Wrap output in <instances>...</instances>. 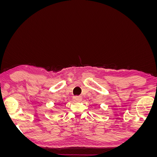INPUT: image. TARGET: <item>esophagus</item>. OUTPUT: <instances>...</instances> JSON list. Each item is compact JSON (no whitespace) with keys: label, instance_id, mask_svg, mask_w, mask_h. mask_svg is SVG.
Wrapping results in <instances>:
<instances>
[{"label":"esophagus","instance_id":"1","mask_svg":"<svg viewBox=\"0 0 157 157\" xmlns=\"http://www.w3.org/2000/svg\"><path fill=\"white\" fill-rule=\"evenodd\" d=\"M73 100L75 102H80V101H82V98L80 96H75L73 98Z\"/></svg>","mask_w":157,"mask_h":157}]
</instances>
